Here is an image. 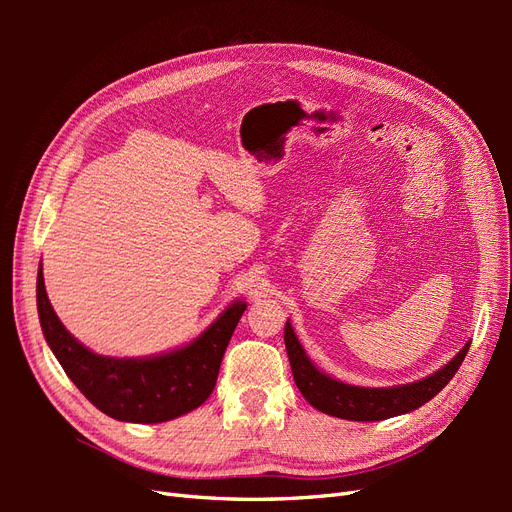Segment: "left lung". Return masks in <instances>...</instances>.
<instances>
[{
	"label": "left lung",
	"instance_id": "8db88e82",
	"mask_svg": "<svg viewBox=\"0 0 512 512\" xmlns=\"http://www.w3.org/2000/svg\"><path fill=\"white\" fill-rule=\"evenodd\" d=\"M284 344L294 382H297L301 395L309 404L329 416L361 423L384 421V418L408 414L427 404L429 399L436 397L444 386L451 382V378L457 374L459 365L466 359V354L470 350L468 342L451 361L438 371H433L427 378L408 384L380 386V389L376 386L374 389V386H356L324 374V371L318 369L307 356L297 333L292 329L290 320L286 322Z\"/></svg>",
	"mask_w": 512,
	"mask_h": 512
}]
</instances>
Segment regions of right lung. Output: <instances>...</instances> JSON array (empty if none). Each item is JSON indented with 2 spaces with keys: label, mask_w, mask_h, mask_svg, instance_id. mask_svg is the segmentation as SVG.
<instances>
[{
  "label": "right lung",
  "mask_w": 512,
  "mask_h": 512,
  "mask_svg": "<svg viewBox=\"0 0 512 512\" xmlns=\"http://www.w3.org/2000/svg\"><path fill=\"white\" fill-rule=\"evenodd\" d=\"M40 327L55 359L91 404L123 423H166L203 406L218 382L220 363L247 303L232 301L192 342L151 356H104L83 346L61 320L38 267Z\"/></svg>",
  "instance_id": "add662e5"
}]
</instances>
